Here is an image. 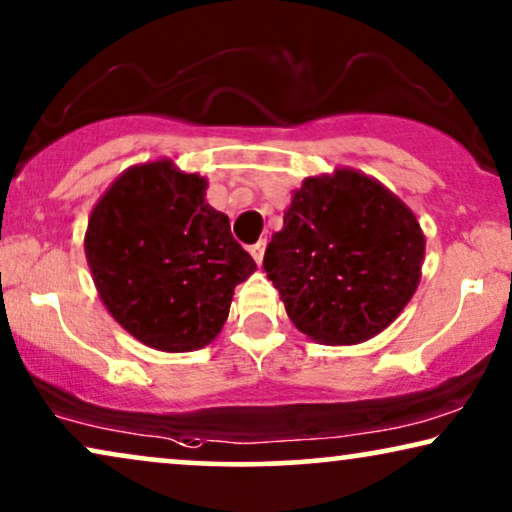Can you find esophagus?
Returning a JSON list of instances; mask_svg holds the SVG:
<instances>
[{"label":"esophagus","mask_w":512,"mask_h":512,"mask_svg":"<svg viewBox=\"0 0 512 512\" xmlns=\"http://www.w3.org/2000/svg\"><path fill=\"white\" fill-rule=\"evenodd\" d=\"M264 250H267V241H257V243H252L250 245V255H252V260H255L257 264H262V260H264Z\"/></svg>","instance_id":"obj_1"}]
</instances>
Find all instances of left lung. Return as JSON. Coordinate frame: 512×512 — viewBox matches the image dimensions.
I'll use <instances>...</instances> for the list:
<instances>
[{"mask_svg": "<svg viewBox=\"0 0 512 512\" xmlns=\"http://www.w3.org/2000/svg\"><path fill=\"white\" fill-rule=\"evenodd\" d=\"M426 238L417 217L374 177L337 168L306 177L264 271L299 332L320 344H360L410 302Z\"/></svg>", "mask_w": 512, "mask_h": 512, "instance_id": "left-lung-1", "label": "left lung"}]
</instances>
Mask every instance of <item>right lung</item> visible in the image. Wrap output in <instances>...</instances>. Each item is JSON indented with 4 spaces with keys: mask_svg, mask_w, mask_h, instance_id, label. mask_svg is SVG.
<instances>
[{
    "mask_svg": "<svg viewBox=\"0 0 512 512\" xmlns=\"http://www.w3.org/2000/svg\"><path fill=\"white\" fill-rule=\"evenodd\" d=\"M206 177L161 159L128 168L95 203L84 238L98 295L152 349L196 351L220 335L257 264L206 203Z\"/></svg>",
    "mask_w": 512,
    "mask_h": 512,
    "instance_id": "obj_1",
    "label": "right lung"
}]
</instances>
